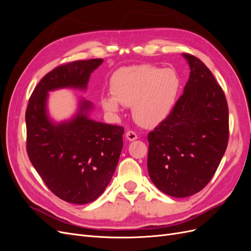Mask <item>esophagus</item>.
Wrapping results in <instances>:
<instances>
[{
  "label": "esophagus",
  "instance_id": "obj_1",
  "mask_svg": "<svg viewBox=\"0 0 251 251\" xmlns=\"http://www.w3.org/2000/svg\"><path fill=\"white\" fill-rule=\"evenodd\" d=\"M126 139L128 141H134V140H136V139L138 138V135L136 134L135 132H133V131H127L126 133Z\"/></svg>",
  "mask_w": 251,
  "mask_h": 251
}]
</instances>
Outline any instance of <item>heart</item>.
<instances>
[{
  "label": "heart",
  "instance_id": "b5f03b06",
  "mask_svg": "<svg viewBox=\"0 0 251 251\" xmlns=\"http://www.w3.org/2000/svg\"><path fill=\"white\" fill-rule=\"evenodd\" d=\"M181 87L178 73L172 68L153 65L125 67L113 74L112 96H102V109L118 114L120 104L132 105L135 120L144 127H154L170 116Z\"/></svg>",
  "mask_w": 251,
  "mask_h": 251
}]
</instances>
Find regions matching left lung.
Segmentation results:
<instances>
[{"instance_id": "left-lung-1", "label": "left lung", "mask_w": 251, "mask_h": 251, "mask_svg": "<svg viewBox=\"0 0 251 251\" xmlns=\"http://www.w3.org/2000/svg\"><path fill=\"white\" fill-rule=\"evenodd\" d=\"M191 73L170 116L148 136V171L162 193L185 198L214 176L228 141V108L214 75L199 58L182 54Z\"/></svg>"}]
</instances>
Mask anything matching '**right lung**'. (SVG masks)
<instances>
[{"label":"right lung","instance_id":"add662e5","mask_svg":"<svg viewBox=\"0 0 251 251\" xmlns=\"http://www.w3.org/2000/svg\"><path fill=\"white\" fill-rule=\"evenodd\" d=\"M101 58L77 60L45 75L26 111L27 153L50 191L62 200L87 204L100 197L116 170L124 147V127L90 118L94 104L82 96L66 120L55 121L48 110L49 92L87 91L91 73Z\"/></svg>","mask_w":251,"mask_h":251}]
</instances>
